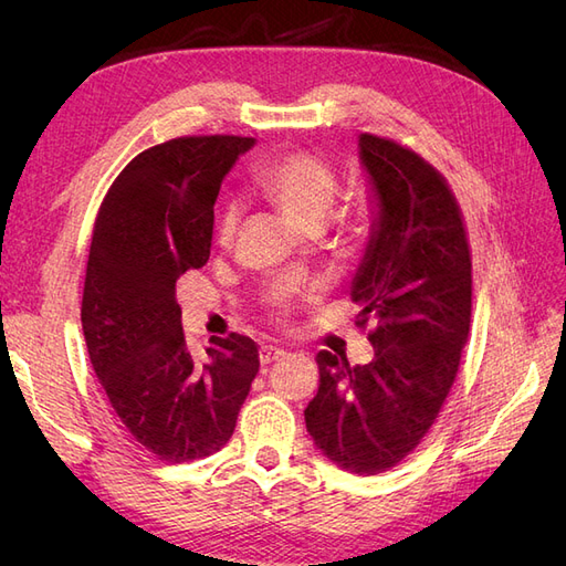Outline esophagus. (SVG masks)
Wrapping results in <instances>:
<instances>
[{"mask_svg": "<svg viewBox=\"0 0 566 566\" xmlns=\"http://www.w3.org/2000/svg\"><path fill=\"white\" fill-rule=\"evenodd\" d=\"M285 356V352L281 349V347H273V345H262V349H260V361L266 366V364H273V361H279V358H283Z\"/></svg>", "mask_w": 566, "mask_h": 566, "instance_id": "34e87169", "label": "esophagus"}]
</instances>
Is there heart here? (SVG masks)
<instances>
[{
	"mask_svg": "<svg viewBox=\"0 0 566 566\" xmlns=\"http://www.w3.org/2000/svg\"><path fill=\"white\" fill-rule=\"evenodd\" d=\"M260 193L304 231H316L339 196V179L333 165L312 150H290L271 158L254 175ZM238 224V208L229 202L219 219V241L229 243ZM312 290L310 297H314ZM290 300L279 302L285 316Z\"/></svg>",
	"mask_w": 566,
	"mask_h": 566,
	"instance_id": "1",
	"label": "heart"
}]
</instances>
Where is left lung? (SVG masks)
I'll use <instances>...</instances> for the list:
<instances>
[{
  "mask_svg": "<svg viewBox=\"0 0 566 566\" xmlns=\"http://www.w3.org/2000/svg\"><path fill=\"white\" fill-rule=\"evenodd\" d=\"M380 200L352 285L373 361L318 352L321 385L306 430L335 465L380 474L413 451L455 382L472 316V252L451 186L420 153L385 136H358Z\"/></svg>",
  "mask_w": 566,
  "mask_h": 566,
  "instance_id": "obj_1",
  "label": "left lung"
}]
</instances>
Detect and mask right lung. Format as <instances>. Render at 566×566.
<instances>
[{
    "label": "right lung",
    "mask_w": 566,
    "mask_h": 566,
    "mask_svg": "<svg viewBox=\"0 0 566 566\" xmlns=\"http://www.w3.org/2000/svg\"><path fill=\"white\" fill-rule=\"evenodd\" d=\"M254 139L179 136L142 150L101 202L82 293V331L113 413L165 462L231 439L260 352L248 335L186 347L177 281L210 260L221 179Z\"/></svg>",
    "instance_id": "right-lung-1"
}]
</instances>
